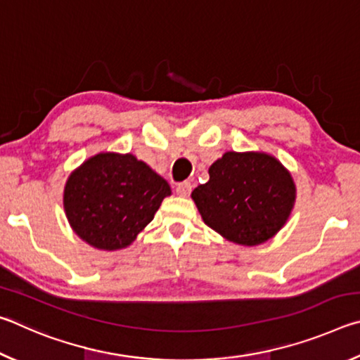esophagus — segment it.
<instances>
[{"instance_id": "esophagus-1", "label": "esophagus", "mask_w": 360, "mask_h": 360, "mask_svg": "<svg viewBox=\"0 0 360 360\" xmlns=\"http://www.w3.org/2000/svg\"><path fill=\"white\" fill-rule=\"evenodd\" d=\"M191 192H192V184L188 181L179 182V184L176 186V193H178L179 197H187V195H191Z\"/></svg>"}]
</instances>
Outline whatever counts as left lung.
Instances as JSON below:
<instances>
[{
    "instance_id": "1",
    "label": "left lung",
    "mask_w": 360,
    "mask_h": 360,
    "mask_svg": "<svg viewBox=\"0 0 360 360\" xmlns=\"http://www.w3.org/2000/svg\"><path fill=\"white\" fill-rule=\"evenodd\" d=\"M192 198L205 224L245 246L270 240L283 227L295 200L290 174L275 157L227 152L210 168V181Z\"/></svg>"
}]
</instances>
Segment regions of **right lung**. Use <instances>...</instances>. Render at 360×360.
Returning <instances> with one entry per match:
<instances>
[{
  "label": "right lung",
  "mask_w": 360,
  "mask_h": 360,
  "mask_svg": "<svg viewBox=\"0 0 360 360\" xmlns=\"http://www.w3.org/2000/svg\"><path fill=\"white\" fill-rule=\"evenodd\" d=\"M168 182L131 154H98L72 172L63 205L72 230L94 248L129 246L154 219Z\"/></svg>",
  "instance_id": "obj_1"
}]
</instances>
